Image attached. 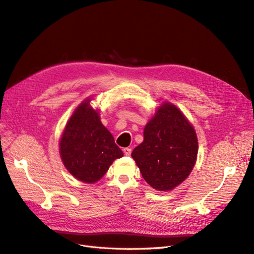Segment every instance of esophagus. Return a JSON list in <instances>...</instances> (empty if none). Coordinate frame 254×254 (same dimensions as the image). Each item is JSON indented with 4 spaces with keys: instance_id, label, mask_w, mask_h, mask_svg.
<instances>
[{
    "instance_id": "34e87169",
    "label": "esophagus",
    "mask_w": 254,
    "mask_h": 254,
    "mask_svg": "<svg viewBox=\"0 0 254 254\" xmlns=\"http://www.w3.org/2000/svg\"><path fill=\"white\" fill-rule=\"evenodd\" d=\"M123 151H124V153H125L126 156H130V153H131V148H129V147L123 148Z\"/></svg>"
}]
</instances>
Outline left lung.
I'll return each mask as SVG.
<instances>
[{
	"mask_svg": "<svg viewBox=\"0 0 254 254\" xmlns=\"http://www.w3.org/2000/svg\"><path fill=\"white\" fill-rule=\"evenodd\" d=\"M198 140L193 125L175 105L163 102L144 128V140L133 149L144 180L160 191H170L186 180L197 160Z\"/></svg>",
	"mask_w": 254,
	"mask_h": 254,
	"instance_id": "left-lung-1",
	"label": "left lung"
}]
</instances>
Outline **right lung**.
Listing matches in <instances>:
<instances>
[{
    "label": "right lung",
    "mask_w": 254,
    "mask_h": 254,
    "mask_svg": "<svg viewBox=\"0 0 254 254\" xmlns=\"http://www.w3.org/2000/svg\"><path fill=\"white\" fill-rule=\"evenodd\" d=\"M91 99L86 98L75 109L59 141L61 161L67 172L89 184L102 179L113 161L124 156Z\"/></svg>",
    "instance_id": "1"
}]
</instances>
